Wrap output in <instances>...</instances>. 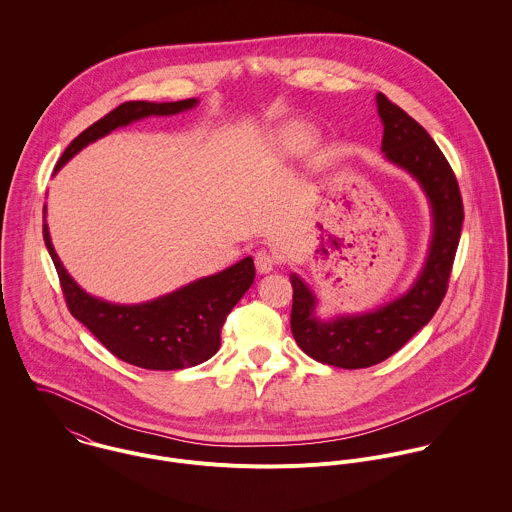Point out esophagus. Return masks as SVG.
Listing matches in <instances>:
<instances>
[{"label":"esophagus","instance_id":"esophagus-1","mask_svg":"<svg viewBox=\"0 0 512 512\" xmlns=\"http://www.w3.org/2000/svg\"><path fill=\"white\" fill-rule=\"evenodd\" d=\"M254 264H256V270H258L260 274H270V272L276 268L278 258H276L274 254L266 252V250H260V252H256V256H254Z\"/></svg>","mask_w":512,"mask_h":512}]
</instances>
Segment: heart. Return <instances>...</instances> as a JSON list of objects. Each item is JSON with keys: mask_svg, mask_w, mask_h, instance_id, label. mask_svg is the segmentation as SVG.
Listing matches in <instances>:
<instances>
[{"mask_svg": "<svg viewBox=\"0 0 512 512\" xmlns=\"http://www.w3.org/2000/svg\"><path fill=\"white\" fill-rule=\"evenodd\" d=\"M313 142V132L303 124H290L278 134V144L288 153H299Z\"/></svg>", "mask_w": 512, "mask_h": 512, "instance_id": "heart-1", "label": "heart"}]
</instances>
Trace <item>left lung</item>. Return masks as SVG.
I'll return each mask as SVG.
<instances>
[{
  "label": "left lung",
  "instance_id": "left-lung-1",
  "mask_svg": "<svg viewBox=\"0 0 512 512\" xmlns=\"http://www.w3.org/2000/svg\"><path fill=\"white\" fill-rule=\"evenodd\" d=\"M376 106L384 124V157L406 169L422 185L432 205L434 234L416 284L402 297L363 315L333 321L317 319L315 295L293 274V339L311 359L339 368L378 365L428 325L447 292L463 224L459 185L438 144L382 92L376 94Z\"/></svg>",
  "mask_w": 512,
  "mask_h": 512
}]
</instances>
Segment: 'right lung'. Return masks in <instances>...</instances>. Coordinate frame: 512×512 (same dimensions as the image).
Wrapping results in <instances>:
<instances>
[{"instance_id": "1", "label": "right lung", "mask_w": 512, "mask_h": 512, "mask_svg": "<svg viewBox=\"0 0 512 512\" xmlns=\"http://www.w3.org/2000/svg\"><path fill=\"white\" fill-rule=\"evenodd\" d=\"M197 104L179 102H124L78 134L57 161L61 169L82 147L104 138L116 128L147 116H173ZM45 213V209H43ZM45 246L59 274L67 307L114 357L147 370H177L209 361L220 347L226 315L254 282V260L248 256L215 276L201 278L181 290L136 305H118L84 292L61 264L49 226L43 222Z\"/></svg>"}]
</instances>
